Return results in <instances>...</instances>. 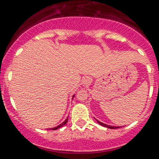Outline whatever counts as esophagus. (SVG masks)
Returning <instances> with one entry per match:
<instances>
[{
  "mask_svg": "<svg viewBox=\"0 0 159 159\" xmlns=\"http://www.w3.org/2000/svg\"><path fill=\"white\" fill-rule=\"evenodd\" d=\"M92 83V78L89 76H84L82 79V84L84 85L90 84Z\"/></svg>",
  "mask_w": 159,
  "mask_h": 159,
  "instance_id": "34e87169",
  "label": "esophagus"
}]
</instances>
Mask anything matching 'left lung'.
I'll return each mask as SVG.
<instances>
[{
    "label": "left lung",
    "instance_id": "obj_1",
    "mask_svg": "<svg viewBox=\"0 0 159 159\" xmlns=\"http://www.w3.org/2000/svg\"><path fill=\"white\" fill-rule=\"evenodd\" d=\"M97 121H98V124H100V125L103 126V127H106V128H111V129H115V128H119V127H114V126L107 125V124H103V123H102V122H100V121H98V120H97Z\"/></svg>",
    "mask_w": 159,
    "mask_h": 159
}]
</instances>
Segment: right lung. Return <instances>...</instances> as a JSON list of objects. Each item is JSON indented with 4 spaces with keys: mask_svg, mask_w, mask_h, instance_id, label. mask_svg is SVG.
<instances>
[{
    "mask_svg": "<svg viewBox=\"0 0 159 159\" xmlns=\"http://www.w3.org/2000/svg\"><path fill=\"white\" fill-rule=\"evenodd\" d=\"M73 98H74V96H73ZM67 120H68V118H66V119L65 121H64L63 123H62V124H60V125L57 126V127H55V128H52V129H53V130H57V129H58V128H61V127H62V126H64V125H65L66 124V123H67Z\"/></svg>",
    "mask_w": 159,
    "mask_h": 159,
    "instance_id": "1",
    "label": "right lung"
}]
</instances>
